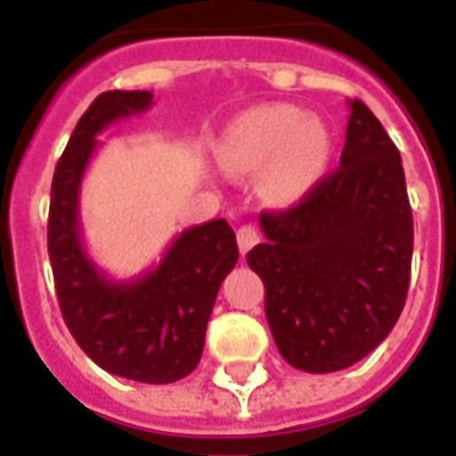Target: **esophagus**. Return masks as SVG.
<instances>
[{
    "label": "esophagus",
    "mask_w": 456,
    "mask_h": 456,
    "mask_svg": "<svg viewBox=\"0 0 456 456\" xmlns=\"http://www.w3.org/2000/svg\"><path fill=\"white\" fill-rule=\"evenodd\" d=\"M257 242H260V232H257L255 225H240V228H238V248H240L242 255L248 250H252Z\"/></svg>",
    "instance_id": "34e87169"
}]
</instances>
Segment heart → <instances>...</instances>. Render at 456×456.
Masks as SVG:
<instances>
[{"label":"heart","instance_id":"obj_1","mask_svg":"<svg viewBox=\"0 0 456 456\" xmlns=\"http://www.w3.org/2000/svg\"><path fill=\"white\" fill-rule=\"evenodd\" d=\"M333 138L321 118L291 104L257 106L225 128L221 162L232 175L262 172V194L274 204H294L323 177Z\"/></svg>","mask_w":456,"mask_h":456}]
</instances>
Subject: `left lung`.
Listing matches in <instances>:
<instances>
[{"label":"left lung","mask_w":456,"mask_h":456,"mask_svg":"<svg viewBox=\"0 0 456 456\" xmlns=\"http://www.w3.org/2000/svg\"><path fill=\"white\" fill-rule=\"evenodd\" d=\"M340 167L289 211L260 214L248 265L265 284L279 354L308 374L352 367L403 311L413 214L396 145L352 99Z\"/></svg>","instance_id":"8db88e82"}]
</instances>
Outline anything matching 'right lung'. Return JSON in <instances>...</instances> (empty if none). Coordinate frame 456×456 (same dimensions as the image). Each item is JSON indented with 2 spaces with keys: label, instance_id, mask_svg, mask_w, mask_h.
<instances>
[{
  "label": "right lung",
  "instance_id": "add662e5",
  "mask_svg": "<svg viewBox=\"0 0 456 456\" xmlns=\"http://www.w3.org/2000/svg\"><path fill=\"white\" fill-rule=\"evenodd\" d=\"M152 106L151 92H104L79 118L51 187L48 255L60 311L89 360L116 377L172 384L201 360L218 289L238 262L225 218L191 225L141 277L111 279L89 257L79 224V189L96 141L111 123Z\"/></svg>",
  "mask_w": 456,
  "mask_h": 456
}]
</instances>
